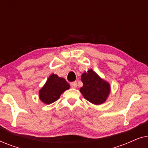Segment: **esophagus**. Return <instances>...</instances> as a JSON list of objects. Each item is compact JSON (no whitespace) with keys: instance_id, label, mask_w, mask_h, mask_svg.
<instances>
[{"instance_id":"obj_1","label":"esophagus","mask_w":148,"mask_h":148,"mask_svg":"<svg viewBox=\"0 0 148 148\" xmlns=\"http://www.w3.org/2000/svg\"><path fill=\"white\" fill-rule=\"evenodd\" d=\"M70 86H71V88H77V82H71L70 84Z\"/></svg>"}]
</instances>
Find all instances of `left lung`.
I'll return each mask as SVG.
<instances>
[{
    "instance_id": "1",
    "label": "left lung",
    "mask_w": 148,
    "mask_h": 148,
    "mask_svg": "<svg viewBox=\"0 0 148 148\" xmlns=\"http://www.w3.org/2000/svg\"><path fill=\"white\" fill-rule=\"evenodd\" d=\"M83 86L80 88L85 99L92 104L98 105L106 101L110 93V85L102 79L92 69L82 75Z\"/></svg>"
}]
</instances>
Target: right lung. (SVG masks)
Returning <instances> with one entry per match:
<instances>
[{
    "mask_svg": "<svg viewBox=\"0 0 148 148\" xmlns=\"http://www.w3.org/2000/svg\"><path fill=\"white\" fill-rule=\"evenodd\" d=\"M69 84L64 78L52 74L40 90V98L45 104H51L59 98L62 93L69 89Z\"/></svg>",
    "mask_w": 148,
    "mask_h": 148,
    "instance_id": "obj_1",
    "label": "right lung"
}]
</instances>
